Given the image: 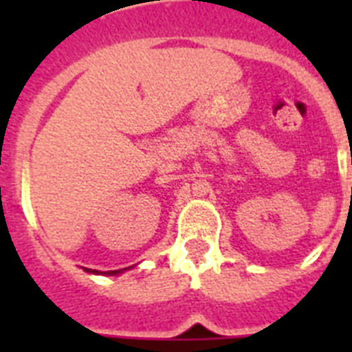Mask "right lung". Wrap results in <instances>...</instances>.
Returning <instances> with one entry per match:
<instances>
[{
	"label": "right lung",
	"instance_id": "obj_1",
	"mask_svg": "<svg viewBox=\"0 0 352 352\" xmlns=\"http://www.w3.org/2000/svg\"><path fill=\"white\" fill-rule=\"evenodd\" d=\"M85 270H87V272H93V274H102V272H98V270H91V268H85ZM124 270H127V268H120V270H107V272H104V274H106V276H117V274L124 272Z\"/></svg>",
	"mask_w": 352,
	"mask_h": 352
}]
</instances>
